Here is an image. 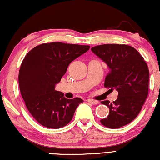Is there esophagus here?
Returning <instances> with one entry per match:
<instances>
[{
  "label": "esophagus",
  "instance_id": "obj_1",
  "mask_svg": "<svg viewBox=\"0 0 160 160\" xmlns=\"http://www.w3.org/2000/svg\"><path fill=\"white\" fill-rule=\"evenodd\" d=\"M87 101L88 102H90L91 104H93V105H96V104H98L99 102L97 100H94V99H87Z\"/></svg>",
  "mask_w": 160,
  "mask_h": 160
}]
</instances>
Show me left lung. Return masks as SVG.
<instances>
[{
	"label": "left lung",
	"mask_w": 160,
	"mask_h": 160,
	"mask_svg": "<svg viewBox=\"0 0 160 160\" xmlns=\"http://www.w3.org/2000/svg\"><path fill=\"white\" fill-rule=\"evenodd\" d=\"M108 65L104 86L118 91L113 102L102 101L109 114L100 121L105 127L117 129L132 122L139 114L149 91V69L139 52L128 45L104 44L91 48Z\"/></svg>",
	"instance_id": "left-lung-1"
}]
</instances>
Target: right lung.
Masks as SVG:
<instances>
[{"label":"right lung","instance_id":"add662e5","mask_svg":"<svg viewBox=\"0 0 160 160\" xmlns=\"http://www.w3.org/2000/svg\"><path fill=\"white\" fill-rule=\"evenodd\" d=\"M89 46L61 42L42 43L26 54L21 64L18 84L28 110L39 124L52 129L72 121L81 98H65L54 90L69 63L89 50Z\"/></svg>","mask_w":160,"mask_h":160}]
</instances>
